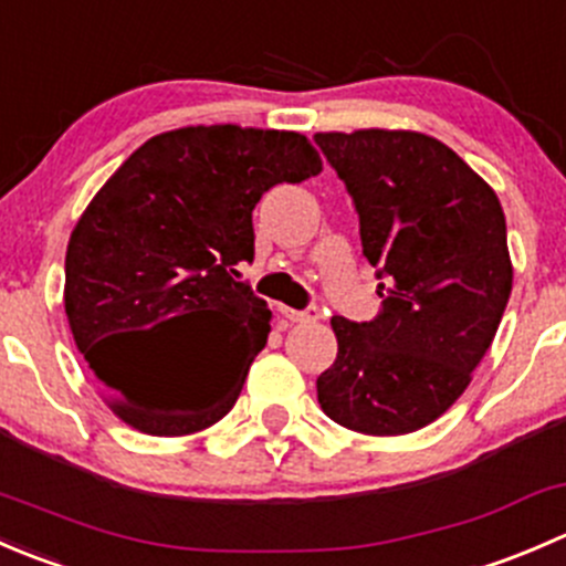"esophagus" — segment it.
Returning <instances> with one entry per match:
<instances>
[{
	"instance_id": "obj_1",
	"label": "esophagus",
	"mask_w": 566,
	"mask_h": 566,
	"mask_svg": "<svg viewBox=\"0 0 566 566\" xmlns=\"http://www.w3.org/2000/svg\"><path fill=\"white\" fill-rule=\"evenodd\" d=\"M282 315L290 319V323H317L319 319V312L317 310H287V306H282Z\"/></svg>"
}]
</instances>
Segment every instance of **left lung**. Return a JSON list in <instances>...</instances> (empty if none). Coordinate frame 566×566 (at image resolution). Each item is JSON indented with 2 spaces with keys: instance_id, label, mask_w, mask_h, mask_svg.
Instances as JSON below:
<instances>
[{
  "instance_id": "1",
  "label": "left lung",
  "mask_w": 566,
  "mask_h": 566,
  "mask_svg": "<svg viewBox=\"0 0 566 566\" xmlns=\"http://www.w3.org/2000/svg\"><path fill=\"white\" fill-rule=\"evenodd\" d=\"M315 142L386 279L378 317L331 319L339 350L317 378L319 408L364 436L416 432L458 402L499 331L512 293L504 210L452 147L419 130H325Z\"/></svg>"
}]
</instances>
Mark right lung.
<instances>
[{
	"mask_svg": "<svg viewBox=\"0 0 566 566\" xmlns=\"http://www.w3.org/2000/svg\"><path fill=\"white\" fill-rule=\"evenodd\" d=\"M319 172L295 130L186 125L101 186L67 241L65 315L114 416L175 438L230 413L271 334L268 304L238 282L254 256L251 210L276 182Z\"/></svg>",
	"mask_w": 566,
	"mask_h": 566,
	"instance_id": "1",
	"label": "right lung"
}]
</instances>
